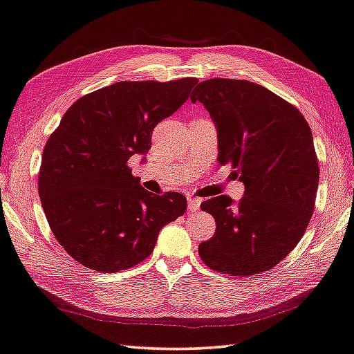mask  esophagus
Listing matches in <instances>:
<instances>
[{
  "label": "esophagus",
  "instance_id": "esophagus-1",
  "mask_svg": "<svg viewBox=\"0 0 354 354\" xmlns=\"http://www.w3.org/2000/svg\"><path fill=\"white\" fill-rule=\"evenodd\" d=\"M201 203H203V199L196 198V196H189V210L190 212H196L199 210Z\"/></svg>",
  "mask_w": 354,
  "mask_h": 354
}]
</instances>
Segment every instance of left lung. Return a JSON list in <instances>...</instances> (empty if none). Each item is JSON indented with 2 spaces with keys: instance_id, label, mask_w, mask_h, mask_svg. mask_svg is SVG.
Segmentation results:
<instances>
[{
  "instance_id": "left-lung-1",
  "label": "left lung",
  "mask_w": 354,
  "mask_h": 354,
  "mask_svg": "<svg viewBox=\"0 0 354 354\" xmlns=\"http://www.w3.org/2000/svg\"><path fill=\"white\" fill-rule=\"evenodd\" d=\"M190 100L216 124L219 164H232L245 185L238 203L221 195L201 204L216 221L201 259L230 276L267 272L296 247L315 212L319 165L308 122L293 104L244 80L203 81Z\"/></svg>"
}]
</instances>
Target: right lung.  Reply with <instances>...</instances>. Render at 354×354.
Masks as SVG:
<instances>
[{"label": "right lung", "mask_w": 354, "mask_h": 354, "mask_svg": "<svg viewBox=\"0 0 354 354\" xmlns=\"http://www.w3.org/2000/svg\"><path fill=\"white\" fill-rule=\"evenodd\" d=\"M198 78L120 81L76 100L43 150L38 193L61 247L87 268L116 273L153 252L159 230L184 214L181 193L155 195L131 175L158 122L173 115Z\"/></svg>", "instance_id": "right-lung-1"}]
</instances>
